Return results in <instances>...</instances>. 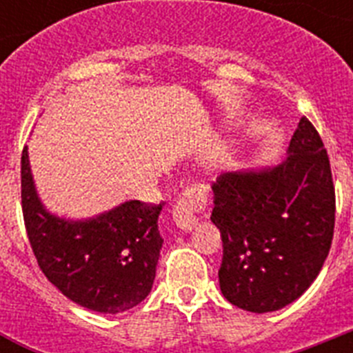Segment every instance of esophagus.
<instances>
[{"label":"esophagus","instance_id":"34e87169","mask_svg":"<svg viewBox=\"0 0 353 353\" xmlns=\"http://www.w3.org/2000/svg\"><path fill=\"white\" fill-rule=\"evenodd\" d=\"M208 205V187L205 183H192L179 194L173 205V221L180 230H192L198 224L196 215Z\"/></svg>","mask_w":353,"mask_h":353}]
</instances>
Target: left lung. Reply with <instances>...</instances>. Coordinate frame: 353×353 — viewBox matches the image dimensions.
<instances>
[{
    "mask_svg": "<svg viewBox=\"0 0 353 353\" xmlns=\"http://www.w3.org/2000/svg\"><path fill=\"white\" fill-rule=\"evenodd\" d=\"M276 168L223 173L210 219L223 239L219 285L240 310L269 313L299 299L329 254L336 192L327 150L305 117Z\"/></svg>",
    "mask_w": 353,
    "mask_h": 353,
    "instance_id": "obj_1",
    "label": "left lung"
}]
</instances>
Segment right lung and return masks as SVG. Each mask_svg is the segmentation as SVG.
<instances>
[{"mask_svg": "<svg viewBox=\"0 0 353 353\" xmlns=\"http://www.w3.org/2000/svg\"><path fill=\"white\" fill-rule=\"evenodd\" d=\"M21 203L28 240L40 270L72 302L117 314L145 301L162 248V203L127 201L88 221L54 217L40 203L28 146L21 157Z\"/></svg>", "mask_w": 353, "mask_h": 353, "instance_id": "obj_1", "label": "right lung"}]
</instances>
